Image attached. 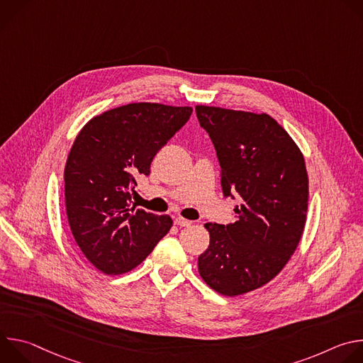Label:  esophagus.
<instances>
[{
  "mask_svg": "<svg viewBox=\"0 0 363 363\" xmlns=\"http://www.w3.org/2000/svg\"><path fill=\"white\" fill-rule=\"evenodd\" d=\"M174 223H175V225H178V227H189V225L192 224V221L185 220V218H182V217H177V218L174 220Z\"/></svg>",
  "mask_w": 363,
  "mask_h": 363,
  "instance_id": "esophagus-1",
  "label": "esophagus"
}]
</instances>
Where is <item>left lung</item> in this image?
<instances>
[{"label":"left lung","instance_id":"8db88e82","mask_svg":"<svg viewBox=\"0 0 363 363\" xmlns=\"http://www.w3.org/2000/svg\"><path fill=\"white\" fill-rule=\"evenodd\" d=\"M221 167L224 196L238 195L233 224H205L210 245L198 257L202 280L240 296L273 280L301 238L308 201L303 153L267 113L196 106Z\"/></svg>","mask_w":363,"mask_h":363}]
</instances>
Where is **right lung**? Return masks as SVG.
Returning <instances> with one entry per match:
<instances>
[{"instance_id": "1", "label": "right lung", "mask_w": 363, "mask_h": 363, "mask_svg": "<svg viewBox=\"0 0 363 363\" xmlns=\"http://www.w3.org/2000/svg\"><path fill=\"white\" fill-rule=\"evenodd\" d=\"M191 113L189 106L129 103L79 132L65 168L66 213L79 248L101 273L130 272L171 230L169 216L135 210L132 192Z\"/></svg>"}]
</instances>
